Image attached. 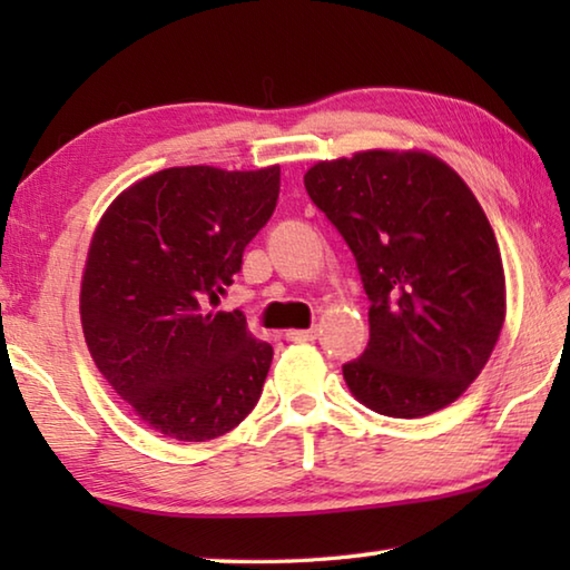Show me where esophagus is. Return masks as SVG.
<instances>
[{
  "label": "esophagus",
  "instance_id": "1",
  "mask_svg": "<svg viewBox=\"0 0 570 570\" xmlns=\"http://www.w3.org/2000/svg\"><path fill=\"white\" fill-rule=\"evenodd\" d=\"M320 336V330H288L286 340L292 342H314Z\"/></svg>",
  "mask_w": 570,
  "mask_h": 570
}]
</instances>
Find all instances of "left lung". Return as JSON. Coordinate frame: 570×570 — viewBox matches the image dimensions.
<instances>
[{"label":"left lung","mask_w":570,"mask_h":570,"mask_svg":"<svg viewBox=\"0 0 570 570\" xmlns=\"http://www.w3.org/2000/svg\"><path fill=\"white\" fill-rule=\"evenodd\" d=\"M304 186L344 236L370 296V342L342 366L364 407L424 417L455 402L505 322L503 258L485 210L428 150L320 160Z\"/></svg>","instance_id":"obj_1"}]
</instances>
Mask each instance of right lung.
Returning <instances> with one entry per match:
<instances>
[{
  "label": "right lung",
  "mask_w": 570,
  "mask_h": 570,
  "mask_svg": "<svg viewBox=\"0 0 570 570\" xmlns=\"http://www.w3.org/2000/svg\"><path fill=\"white\" fill-rule=\"evenodd\" d=\"M278 183V166L166 168L125 188L95 226L80 286L85 342L160 435L220 438L262 397L272 344L216 306L272 218Z\"/></svg>",
  "instance_id": "1"
}]
</instances>
